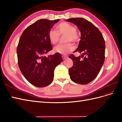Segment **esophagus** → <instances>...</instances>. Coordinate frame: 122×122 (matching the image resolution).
<instances>
[{
    "label": "esophagus",
    "instance_id": "esophagus-1",
    "mask_svg": "<svg viewBox=\"0 0 122 122\" xmlns=\"http://www.w3.org/2000/svg\"><path fill=\"white\" fill-rule=\"evenodd\" d=\"M62 59H63V60H65V59H66L68 58V57L66 56H62Z\"/></svg>",
    "mask_w": 122,
    "mask_h": 122
}]
</instances>
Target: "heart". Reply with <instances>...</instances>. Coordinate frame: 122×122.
Wrapping results in <instances>:
<instances>
[{"label": "heart", "mask_w": 122, "mask_h": 122, "mask_svg": "<svg viewBox=\"0 0 122 122\" xmlns=\"http://www.w3.org/2000/svg\"><path fill=\"white\" fill-rule=\"evenodd\" d=\"M56 31L51 30L48 32V38L52 44H56L58 42L60 36H66L65 42L76 43L78 41L79 37L76 33L75 27L67 22H62L56 27ZM74 47L71 44L68 43L65 44H60L54 48L55 52L61 55H66L72 51Z\"/></svg>", "instance_id": "1"}]
</instances>
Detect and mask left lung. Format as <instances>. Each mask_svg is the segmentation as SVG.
<instances>
[{"label": "left lung", "mask_w": 122, "mask_h": 122, "mask_svg": "<svg viewBox=\"0 0 122 122\" xmlns=\"http://www.w3.org/2000/svg\"><path fill=\"white\" fill-rule=\"evenodd\" d=\"M66 21L75 25L80 31L81 40L74 52L82 54L81 57H76L73 54L69 56L73 61V65L68 73L73 81L86 85L97 77L104 64L105 40L97 28L85 18H70Z\"/></svg>", "instance_id": "left-lung-1"}]
</instances>
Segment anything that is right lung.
Segmentation results:
<instances>
[{"mask_svg":"<svg viewBox=\"0 0 122 122\" xmlns=\"http://www.w3.org/2000/svg\"><path fill=\"white\" fill-rule=\"evenodd\" d=\"M60 20H39L28 27L20 39L17 48L18 64L24 77L37 87L49 85L54 70L62 62L61 54L44 56L52 48L48 32Z\"/></svg>","mask_w":122,"mask_h":122,"instance_id":"add662e5","label":"right lung"}]
</instances>
